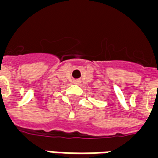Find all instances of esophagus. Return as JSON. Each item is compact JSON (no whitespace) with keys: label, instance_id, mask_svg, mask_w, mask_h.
I'll return each instance as SVG.
<instances>
[{"label":"esophagus","instance_id":"34e87169","mask_svg":"<svg viewBox=\"0 0 158 158\" xmlns=\"http://www.w3.org/2000/svg\"><path fill=\"white\" fill-rule=\"evenodd\" d=\"M75 83L79 84V83H80V81H75Z\"/></svg>","mask_w":158,"mask_h":158}]
</instances>
